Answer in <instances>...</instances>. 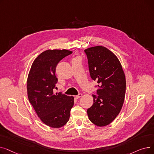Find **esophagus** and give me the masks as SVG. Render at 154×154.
Wrapping results in <instances>:
<instances>
[{
	"mask_svg": "<svg viewBox=\"0 0 154 154\" xmlns=\"http://www.w3.org/2000/svg\"><path fill=\"white\" fill-rule=\"evenodd\" d=\"M82 96V94H79V95H76V96H75V98H76L77 99H79V98L81 97Z\"/></svg>",
	"mask_w": 154,
	"mask_h": 154,
	"instance_id": "obj_1",
	"label": "esophagus"
}]
</instances>
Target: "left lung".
<instances>
[{
  "label": "left lung",
  "instance_id": "8db88e82",
  "mask_svg": "<svg viewBox=\"0 0 154 154\" xmlns=\"http://www.w3.org/2000/svg\"><path fill=\"white\" fill-rule=\"evenodd\" d=\"M92 80L99 85L92 95L93 105L87 109L91 122L98 127L108 125L119 115L124 104L126 80L124 72L117 56L102 45L84 50Z\"/></svg>",
  "mask_w": 154,
  "mask_h": 154
}]
</instances>
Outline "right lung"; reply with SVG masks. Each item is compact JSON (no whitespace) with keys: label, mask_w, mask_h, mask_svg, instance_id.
Returning <instances> with one entry per match:
<instances>
[{"label":"right lung","mask_w":154,"mask_h":154,"mask_svg":"<svg viewBox=\"0 0 154 154\" xmlns=\"http://www.w3.org/2000/svg\"><path fill=\"white\" fill-rule=\"evenodd\" d=\"M72 53L66 49L44 51L32 63L28 75L29 100L42 122L51 127L66 125L74 103V97L53 91L58 80L55 76L57 65Z\"/></svg>","instance_id":"1"}]
</instances>
